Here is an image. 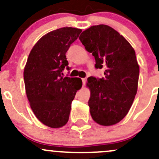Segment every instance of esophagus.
<instances>
[{
  "label": "esophagus",
  "instance_id": "1",
  "mask_svg": "<svg viewBox=\"0 0 159 159\" xmlns=\"http://www.w3.org/2000/svg\"><path fill=\"white\" fill-rule=\"evenodd\" d=\"M81 80H82V82H83V85H84L86 84V82H87V78H81Z\"/></svg>",
  "mask_w": 159,
  "mask_h": 159
}]
</instances>
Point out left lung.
Returning a JSON list of instances; mask_svg holds the SVG:
<instances>
[{"instance_id": "left-lung-1", "label": "left lung", "mask_w": 159, "mask_h": 159, "mask_svg": "<svg viewBox=\"0 0 159 159\" xmlns=\"http://www.w3.org/2000/svg\"><path fill=\"white\" fill-rule=\"evenodd\" d=\"M79 39L94 56L95 67L105 69L104 78H87L91 116L101 125H115L126 116L138 90L140 67L135 52L108 25L91 26L82 32Z\"/></svg>"}]
</instances>
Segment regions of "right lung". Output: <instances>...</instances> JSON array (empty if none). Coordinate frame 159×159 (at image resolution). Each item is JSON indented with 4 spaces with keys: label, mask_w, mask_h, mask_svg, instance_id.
I'll list each match as a JSON object with an SVG mask.
<instances>
[{
    "label": "right lung",
    "mask_w": 159,
    "mask_h": 159,
    "mask_svg": "<svg viewBox=\"0 0 159 159\" xmlns=\"http://www.w3.org/2000/svg\"><path fill=\"white\" fill-rule=\"evenodd\" d=\"M81 31L62 27L46 34L33 47L24 69L25 91L33 112L52 129L67 123L72 102L82 87L81 78L61 75L65 67L69 69L66 53Z\"/></svg>",
    "instance_id": "right-lung-1"
}]
</instances>
